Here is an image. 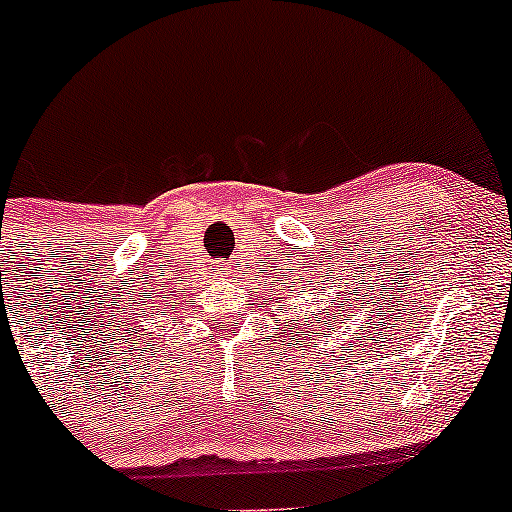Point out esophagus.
<instances>
[{
  "label": "esophagus",
  "instance_id": "1",
  "mask_svg": "<svg viewBox=\"0 0 512 512\" xmlns=\"http://www.w3.org/2000/svg\"><path fill=\"white\" fill-rule=\"evenodd\" d=\"M218 270L223 272V275H227V270H230V265H227V262H218Z\"/></svg>",
  "mask_w": 512,
  "mask_h": 512
}]
</instances>
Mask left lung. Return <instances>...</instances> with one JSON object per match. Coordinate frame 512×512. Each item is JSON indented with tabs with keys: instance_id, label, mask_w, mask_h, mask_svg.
I'll return each mask as SVG.
<instances>
[{
	"instance_id": "left-lung-1",
	"label": "left lung",
	"mask_w": 512,
	"mask_h": 512,
	"mask_svg": "<svg viewBox=\"0 0 512 512\" xmlns=\"http://www.w3.org/2000/svg\"><path fill=\"white\" fill-rule=\"evenodd\" d=\"M337 299H342V294H339V292H337ZM337 299H332V302L337 304ZM334 312H337L339 317H344V307L334 309ZM329 317H332V309H329ZM307 319H309V317H307ZM322 319H324V312L317 314V317H314V319H309V324H312V334L319 332V324H322ZM334 322H337V319H334Z\"/></svg>"
}]
</instances>
